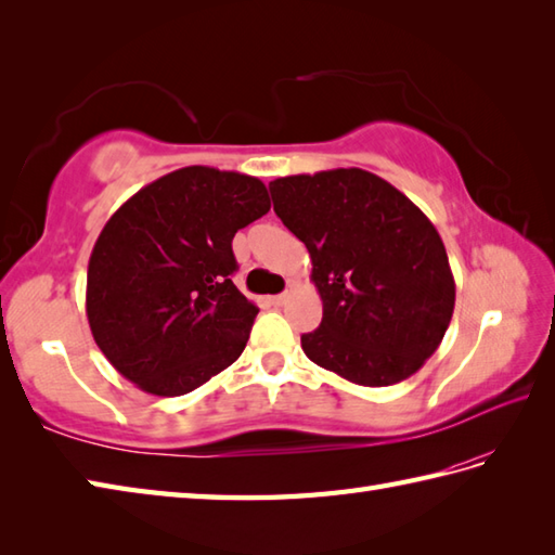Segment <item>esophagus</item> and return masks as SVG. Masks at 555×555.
Segmentation results:
<instances>
[{"instance_id":"34e87169","label":"esophagus","mask_w":555,"mask_h":555,"mask_svg":"<svg viewBox=\"0 0 555 555\" xmlns=\"http://www.w3.org/2000/svg\"><path fill=\"white\" fill-rule=\"evenodd\" d=\"M287 297H289V294H287V292H282V294H275V297H270V304H273V306H282V304H285V301H287Z\"/></svg>"}]
</instances>
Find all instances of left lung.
Here are the masks:
<instances>
[{
	"instance_id": "1",
	"label": "left lung",
	"mask_w": 555,
	"mask_h": 555,
	"mask_svg": "<svg viewBox=\"0 0 555 555\" xmlns=\"http://www.w3.org/2000/svg\"><path fill=\"white\" fill-rule=\"evenodd\" d=\"M278 218L311 254L320 327L309 359L363 387L411 377L451 323L455 282L437 228L409 196L361 168L270 182Z\"/></svg>"
}]
</instances>
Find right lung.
<instances>
[{
	"instance_id": "obj_1",
	"label": "right lung",
	"mask_w": 555,
	"mask_h": 555,
	"mask_svg": "<svg viewBox=\"0 0 555 555\" xmlns=\"http://www.w3.org/2000/svg\"><path fill=\"white\" fill-rule=\"evenodd\" d=\"M270 211L266 184L188 166L146 184L106 220L88 266L96 347L156 397H180L246 347L256 306L232 282L235 232Z\"/></svg>"
}]
</instances>
